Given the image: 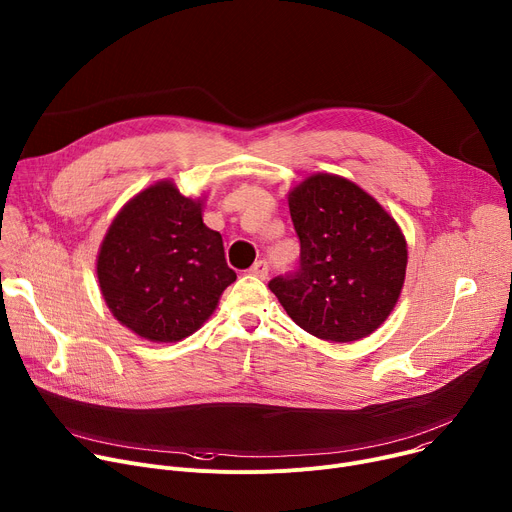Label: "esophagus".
<instances>
[{"label":"esophagus","instance_id":"1","mask_svg":"<svg viewBox=\"0 0 512 512\" xmlns=\"http://www.w3.org/2000/svg\"><path fill=\"white\" fill-rule=\"evenodd\" d=\"M250 274H254V277H258V279H266L268 277V262L266 260H258V262H254V266L250 268Z\"/></svg>","mask_w":512,"mask_h":512}]
</instances>
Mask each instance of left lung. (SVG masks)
Wrapping results in <instances>:
<instances>
[{
  "mask_svg": "<svg viewBox=\"0 0 512 512\" xmlns=\"http://www.w3.org/2000/svg\"><path fill=\"white\" fill-rule=\"evenodd\" d=\"M301 244L295 274L268 283L289 318L330 342L373 334L396 307L408 266L400 225L359 184L311 174L287 194Z\"/></svg>",
  "mask_w": 512,
  "mask_h": 512,
  "instance_id": "left-lung-1",
  "label": "left lung"
}]
</instances>
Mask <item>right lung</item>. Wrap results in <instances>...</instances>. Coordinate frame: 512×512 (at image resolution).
<instances>
[{
    "mask_svg": "<svg viewBox=\"0 0 512 512\" xmlns=\"http://www.w3.org/2000/svg\"><path fill=\"white\" fill-rule=\"evenodd\" d=\"M203 196L172 180L137 192L112 219L96 258L112 316L149 342H178L199 330L235 281L221 233L203 223Z\"/></svg>",
    "mask_w": 512,
    "mask_h": 512,
    "instance_id": "right-lung-1",
    "label": "right lung"
}]
</instances>
